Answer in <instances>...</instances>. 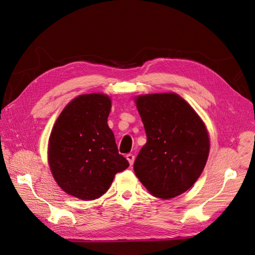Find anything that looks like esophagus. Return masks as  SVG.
Returning <instances> with one entry per match:
<instances>
[{
  "instance_id": "obj_1",
  "label": "esophagus",
  "mask_w": 255,
  "mask_h": 255,
  "mask_svg": "<svg viewBox=\"0 0 255 255\" xmlns=\"http://www.w3.org/2000/svg\"><path fill=\"white\" fill-rule=\"evenodd\" d=\"M127 159L128 160V163H129V165L132 166L133 164H134V160H135V156L133 155V154H127Z\"/></svg>"
}]
</instances>
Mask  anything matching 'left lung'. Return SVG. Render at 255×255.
<instances>
[{"label":"left lung","mask_w":255,"mask_h":255,"mask_svg":"<svg viewBox=\"0 0 255 255\" xmlns=\"http://www.w3.org/2000/svg\"><path fill=\"white\" fill-rule=\"evenodd\" d=\"M146 134L134 171L153 196L170 199L189 189L201 175L210 151L204 123L175 94L136 99Z\"/></svg>","instance_id":"obj_1"}]
</instances>
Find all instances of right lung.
Masks as SVG:
<instances>
[{
	"mask_svg": "<svg viewBox=\"0 0 255 255\" xmlns=\"http://www.w3.org/2000/svg\"><path fill=\"white\" fill-rule=\"evenodd\" d=\"M111 107L107 96H80L65 107L52 129L49 164L54 179L81 200L101 197L115 175L129 166L107 125Z\"/></svg>",
	"mask_w": 255,
	"mask_h": 255,
	"instance_id": "right-lung-1",
	"label": "right lung"
}]
</instances>
